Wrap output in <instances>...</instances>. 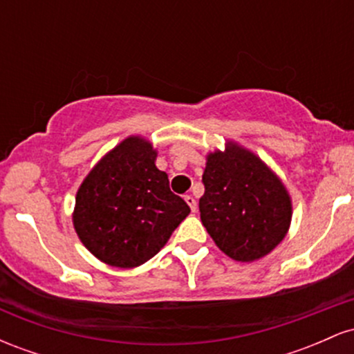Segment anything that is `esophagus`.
<instances>
[{
  "mask_svg": "<svg viewBox=\"0 0 354 354\" xmlns=\"http://www.w3.org/2000/svg\"><path fill=\"white\" fill-rule=\"evenodd\" d=\"M185 201L188 203V206L191 208V211H193V213H194V211H196V208H198L196 200H194V198L191 196V194H186V196H185Z\"/></svg>",
  "mask_w": 354,
  "mask_h": 354,
  "instance_id": "34e87169",
  "label": "esophagus"
}]
</instances>
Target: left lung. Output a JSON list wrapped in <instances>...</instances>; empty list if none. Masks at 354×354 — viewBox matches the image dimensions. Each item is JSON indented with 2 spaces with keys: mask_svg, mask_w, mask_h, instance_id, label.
I'll use <instances>...</instances> for the list:
<instances>
[{
  "mask_svg": "<svg viewBox=\"0 0 354 354\" xmlns=\"http://www.w3.org/2000/svg\"><path fill=\"white\" fill-rule=\"evenodd\" d=\"M200 198L201 223L234 261L270 254L288 234L293 201L281 178L258 154L236 141L206 154Z\"/></svg>",
  "mask_w": 354,
  "mask_h": 354,
  "instance_id": "left-lung-1",
  "label": "left lung"
}]
</instances>
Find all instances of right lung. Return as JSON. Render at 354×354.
I'll return each mask as SVG.
<instances>
[{
  "label": "right lung",
  "mask_w": 354,
  "mask_h": 354,
  "mask_svg": "<svg viewBox=\"0 0 354 354\" xmlns=\"http://www.w3.org/2000/svg\"><path fill=\"white\" fill-rule=\"evenodd\" d=\"M158 151L141 135L124 138L91 168L76 193L73 226L101 263L136 268L168 243L189 214L156 168Z\"/></svg>",
  "instance_id": "add662e5"
}]
</instances>
